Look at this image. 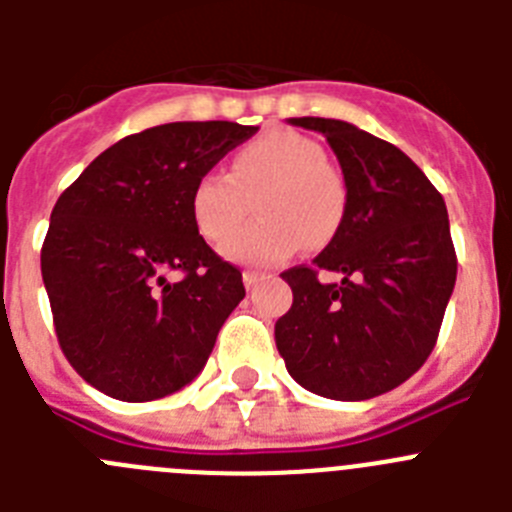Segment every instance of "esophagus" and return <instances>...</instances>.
I'll list each match as a JSON object with an SVG mask.
<instances>
[{"label": "esophagus", "instance_id": "34e87169", "mask_svg": "<svg viewBox=\"0 0 512 512\" xmlns=\"http://www.w3.org/2000/svg\"><path fill=\"white\" fill-rule=\"evenodd\" d=\"M261 279L264 277H261L259 271H243V284H246V289H253L256 284L261 282Z\"/></svg>", "mask_w": 512, "mask_h": 512}]
</instances>
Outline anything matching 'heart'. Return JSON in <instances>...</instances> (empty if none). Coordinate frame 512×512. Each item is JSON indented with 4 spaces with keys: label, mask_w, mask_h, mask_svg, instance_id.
I'll use <instances>...</instances> for the list:
<instances>
[{
    "label": "heart",
    "mask_w": 512,
    "mask_h": 512,
    "mask_svg": "<svg viewBox=\"0 0 512 512\" xmlns=\"http://www.w3.org/2000/svg\"><path fill=\"white\" fill-rule=\"evenodd\" d=\"M256 199L260 223L223 248L241 264L274 266L305 241L320 248L333 241L346 212V184L328 164L318 140L295 130H271L235 153L233 171L210 169L189 197L194 228L212 246L225 243Z\"/></svg>",
    "instance_id": "heart-1"
}]
</instances>
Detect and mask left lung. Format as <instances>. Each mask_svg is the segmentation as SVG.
Here are the masks:
<instances>
[{"label":"left lung","instance_id":"left-lung-1","mask_svg":"<svg viewBox=\"0 0 512 512\" xmlns=\"http://www.w3.org/2000/svg\"><path fill=\"white\" fill-rule=\"evenodd\" d=\"M323 133L346 182V212L312 266L282 274L292 307L274 325L287 372L328 400H369L413 377L436 346L456 284L449 212L397 146L328 117H289ZM320 270L344 279L323 285Z\"/></svg>","mask_w":512,"mask_h":512}]
</instances>
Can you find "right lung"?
<instances>
[{
    "instance_id": "1",
    "label": "right lung",
    "mask_w": 512,
    "mask_h": 512,
    "mask_svg": "<svg viewBox=\"0 0 512 512\" xmlns=\"http://www.w3.org/2000/svg\"><path fill=\"white\" fill-rule=\"evenodd\" d=\"M259 128L169 122L117 140L58 197L40 251L69 364L104 395L148 402L205 369L246 297L194 228V182ZM179 270L183 277L171 280Z\"/></svg>"
}]
</instances>
